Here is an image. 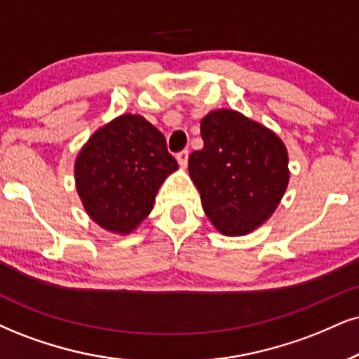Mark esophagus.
I'll list each match as a JSON object with an SVG mask.
<instances>
[{
	"label": "esophagus",
	"mask_w": 359,
	"mask_h": 359,
	"mask_svg": "<svg viewBox=\"0 0 359 359\" xmlns=\"http://www.w3.org/2000/svg\"><path fill=\"white\" fill-rule=\"evenodd\" d=\"M188 156H189L188 149H183V151H180L178 154H176V159H178V163H180L181 168H187V165H188Z\"/></svg>",
	"instance_id": "esophagus-1"
}]
</instances>
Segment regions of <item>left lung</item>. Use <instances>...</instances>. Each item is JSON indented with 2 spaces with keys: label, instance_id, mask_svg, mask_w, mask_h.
<instances>
[{
  "label": "left lung",
  "instance_id": "1",
  "mask_svg": "<svg viewBox=\"0 0 359 359\" xmlns=\"http://www.w3.org/2000/svg\"><path fill=\"white\" fill-rule=\"evenodd\" d=\"M205 146L188 168L215 228L241 236L266 221L286 191L290 171L283 141L268 128L233 109L201 119Z\"/></svg>",
  "mask_w": 359,
  "mask_h": 359
}]
</instances>
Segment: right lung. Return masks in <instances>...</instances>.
<instances>
[{
  "label": "right lung",
  "mask_w": 359,
  "mask_h": 359,
  "mask_svg": "<svg viewBox=\"0 0 359 359\" xmlns=\"http://www.w3.org/2000/svg\"><path fill=\"white\" fill-rule=\"evenodd\" d=\"M176 170L165 136L140 114H123L100 128L79 151L74 178L91 219L126 234L149 215L159 187Z\"/></svg>",
  "instance_id": "right-lung-1"
}]
</instances>
